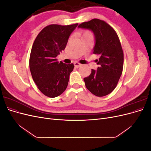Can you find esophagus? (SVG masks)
I'll list each match as a JSON object with an SVG mask.
<instances>
[{
    "instance_id": "obj_1",
    "label": "esophagus",
    "mask_w": 151,
    "mask_h": 151,
    "mask_svg": "<svg viewBox=\"0 0 151 151\" xmlns=\"http://www.w3.org/2000/svg\"><path fill=\"white\" fill-rule=\"evenodd\" d=\"M81 65H82V64H81V63H79V62H75V63H74V66H75L76 67L78 68V67H80Z\"/></svg>"
}]
</instances>
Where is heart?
<instances>
[{
    "instance_id": "1",
    "label": "heart",
    "mask_w": 151,
    "mask_h": 151,
    "mask_svg": "<svg viewBox=\"0 0 151 151\" xmlns=\"http://www.w3.org/2000/svg\"><path fill=\"white\" fill-rule=\"evenodd\" d=\"M86 36H93V34L89 30H86L85 31H84V33L82 35V37H86Z\"/></svg>"
}]
</instances>
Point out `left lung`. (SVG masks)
<instances>
[{
  "mask_svg": "<svg viewBox=\"0 0 151 151\" xmlns=\"http://www.w3.org/2000/svg\"><path fill=\"white\" fill-rule=\"evenodd\" d=\"M79 28L89 29L95 35L93 53L99 56L96 60L99 65L97 70L84 78L86 88L94 95L102 97L115 89L122 74L123 52L117 33L106 22L93 19L82 22Z\"/></svg>",
  "mask_w": 151,
  "mask_h": 151,
  "instance_id": "8db88e82",
  "label": "left lung"
}]
</instances>
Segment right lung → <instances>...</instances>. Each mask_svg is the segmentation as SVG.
I'll list each match as a JSON object with an SVG mask.
<instances>
[{
	"instance_id": "add662e5",
	"label": "right lung",
	"mask_w": 151,
	"mask_h": 151,
	"mask_svg": "<svg viewBox=\"0 0 151 151\" xmlns=\"http://www.w3.org/2000/svg\"><path fill=\"white\" fill-rule=\"evenodd\" d=\"M77 25L47 26L34 41L29 57L31 74L39 90L48 97L58 96L68 86L74 65L59 62L57 57L65 48L69 36Z\"/></svg>"
}]
</instances>
